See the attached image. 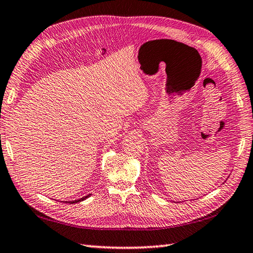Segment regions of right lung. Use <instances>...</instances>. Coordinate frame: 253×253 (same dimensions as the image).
<instances>
[{"label":"right lung","instance_id":"add662e5","mask_svg":"<svg viewBox=\"0 0 253 253\" xmlns=\"http://www.w3.org/2000/svg\"><path fill=\"white\" fill-rule=\"evenodd\" d=\"M88 196H90V195L83 196L82 199H79V200H76V201H70V202H67V203H69V204H74V203H79V202H82V201H84V200H85V199H87Z\"/></svg>","mask_w":253,"mask_h":253}]
</instances>
